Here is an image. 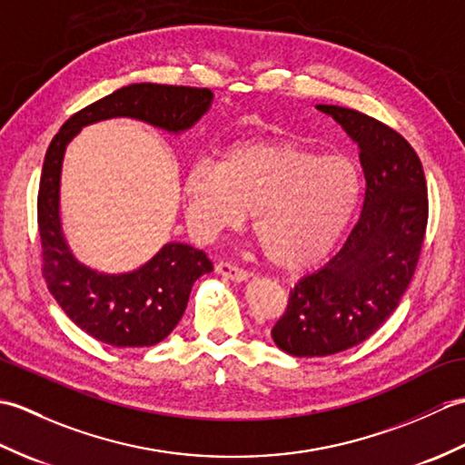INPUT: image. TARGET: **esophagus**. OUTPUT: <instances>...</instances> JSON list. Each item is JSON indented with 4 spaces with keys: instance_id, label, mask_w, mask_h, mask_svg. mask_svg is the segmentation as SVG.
I'll return each instance as SVG.
<instances>
[{
    "instance_id": "34e87169",
    "label": "esophagus",
    "mask_w": 465,
    "mask_h": 465,
    "mask_svg": "<svg viewBox=\"0 0 465 465\" xmlns=\"http://www.w3.org/2000/svg\"><path fill=\"white\" fill-rule=\"evenodd\" d=\"M215 272L220 273V275H223V278L232 280V282H248L250 280V273L248 272L238 268V265H233V263H227V262L217 263L215 265Z\"/></svg>"
}]
</instances>
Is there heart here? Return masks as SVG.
Wrapping results in <instances>:
<instances>
[{
  "label": "heart",
  "mask_w": 465,
  "mask_h": 465,
  "mask_svg": "<svg viewBox=\"0 0 465 465\" xmlns=\"http://www.w3.org/2000/svg\"><path fill=\"white\" fill-rule=\"evenodd\" d=\"M360 195L361 177L350 157L280 140L233 143L217 163H193L182 182L195 230H232L252 212L255 238L285 270L323 260L348 230Z\"/></svg>",
  "instance_id": "b5f03b06"
}]
</instances>
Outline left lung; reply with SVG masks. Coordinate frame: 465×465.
Returning a JSON list of instances; mask_svg holds the SVG:
<instances>
[{
	"label": "left lung",
	"instance_id": "1",
	"mask_svg": "<svg viewBox=\"0 0 465 465\" xmlns=\"http://www.w3.org/2000/svg\"><path fill=\"white\" fill-rule=\"evenodd\" d=\"M360 147L365 195L343 248L290 290L273 325L275 345L295 358L350 350L378 331L416 272L428 225V185L413 147L391 127L340 105H315Z\"/></svg>",
	"mask_w": 465,
	"mask_h": 465
}]
</instances>
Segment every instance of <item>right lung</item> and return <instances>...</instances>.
Returning <instances> with one entry per match:
<instances>
[{
	"instance_id": "obj_1",
	"label": "right lung",
	"mask_w": 465,
	"mask_h": 465,
	"mask_svg": "<svg viewBox=\"0 0 465 465\" xmlns=\"http://www.w3.org/2000/svg\"><path fill=\"white\" fill-rule=\"evenodd\" d=\"M207 87L132 84L69 117L47 147L37 193L44 278L59 308L77 328L114 348H150L182 320L197 278L213 272L212 262L187 243L170 242L140 268L104 273L69 250L59 217V183L67 143L82 127L114 117H132L180 135L210 112Z\"/></svg>"
}]
</instances>
